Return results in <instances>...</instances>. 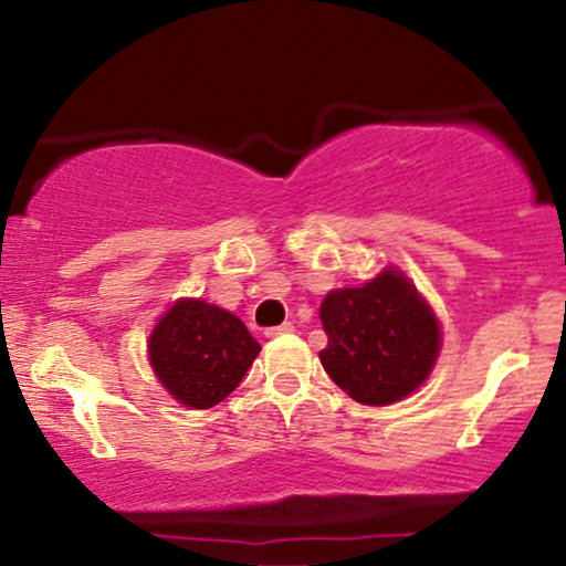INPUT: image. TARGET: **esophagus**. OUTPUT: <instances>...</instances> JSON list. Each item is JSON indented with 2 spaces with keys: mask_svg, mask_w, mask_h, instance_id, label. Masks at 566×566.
Returning <instances> with one entry per match:
<instances>
[{
  "mask_svg": "<svg viewBox=\"0 0 566 566\" xmlns=\"http://www.w3.org/2000/svg\"><path fill=\"white\" fill-rule=\"evenodd\" d=\"M290 333H292V324H279V327L265 329V337H269V340H276V337L290 335Z\"/></svg>",
  "mask_w": 566,
  "mask_h": 566,
  "instance_id": "esophagus-1",
  "label": "esophagus"
}]
</instances>
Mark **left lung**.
Segmentation results:
<instances>
[{
    "mask_svg": "<svg viewBox=\"0 0 566 566\" xmlns=\"http://www.w3.org/2000/svg\"><path fill=\"white\" fill-rule=\"evenodd\" d=\"M319 319L327 333L322 365L359 405L405 399L437 365V314L399 269L380 271L361 287L327 292Z\"/></svg>",
    "mask_w": 566,
    "mask_h": 566,
    "instance_id": "obj_1",
    "label": "left lung"
}]
</instances>
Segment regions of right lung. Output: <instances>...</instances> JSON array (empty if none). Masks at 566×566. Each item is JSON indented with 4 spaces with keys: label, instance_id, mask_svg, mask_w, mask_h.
Here are the masks:
<instances>
[{
    "label": "right lung",
    "instance_id": "1",
    "mask_svg": "<svg viewBox=\"0 0 566 566\" xmlns=\"http://www.w3.org/2000/svg\"><path fill=\"white\" fill-rule=\"evenodd\" d=\"M261 343L218 305L180 297L148 337V361L172 399L193 409L223 401L255 361Z\"/></svg>",
    "mask_w": 566,
    "mask_h": 566
}]
</instances>
